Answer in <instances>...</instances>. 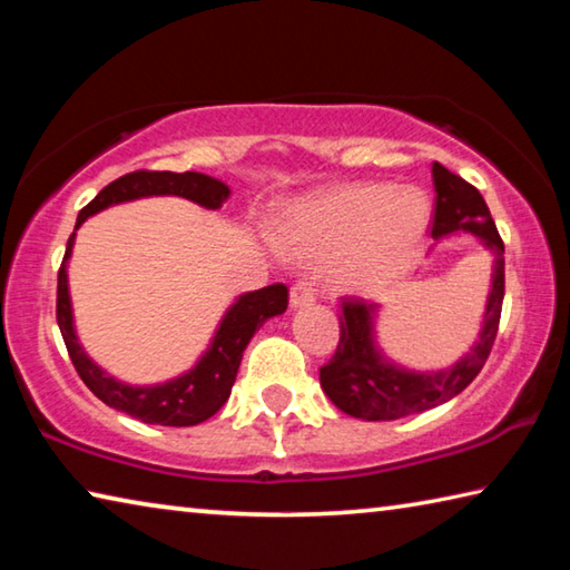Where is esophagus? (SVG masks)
Instances as JSON below:
<instances>
[{"label":"esophagus","instance_id":"34e87169","mask_svg":"<svg viewBox=\"0 0 570 570\" xmlns=\"http://www.w3.org/2000/svg\"><path fill=\"white\" fill-rule=\"evenodd\" d=\"M288 298H292V306H302V304L314 302V284L306 282V278H298V282L292 286V294H288Z\"/></svg>","mask_w":570,"mask_h":570}]
</instances>
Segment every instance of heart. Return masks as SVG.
<instances>
[{"label":"heart","mask_w":570,"mask_h":570,"mask_svg":"<svg viewBox=\"0 0 570 570\" xmlns=\"http://www.w3.org/2000/svg\"><path fill=\"white\" fill-rule=\"evenodd\" d=\"M430 204L414 188L354 183L296 204L278 238L304 256H332V278L346 292H366L394 276L422 244Z\"/></svg>","instance_id":"1"}]
</instances>
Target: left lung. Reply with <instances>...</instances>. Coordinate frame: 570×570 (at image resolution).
<instances>
[{
	"label": "left lung",
	"instance_id": "1",
	"mask_svg": "<svg viewBox=\"0 0 570 570\" xmlns=\"http://www.w3.org/2000/svg\"><path fill=\"white\" fill-rule=\"evenodd\" d=\"M432 183H435V218H432L430 234L440 238L452 230H470L495 256L493 288L488 296L485 320L478 344L470 354L450 366L445 372H407L390 364L374 346L372 316L374 304L364 298L344 296L340 316V344L330 362L320 370L322 390L336 407L352 414V417L380 422L400 420L407 414L438 407L460 394L478 377L482 364L488 362L493 350L500 312H503L505 296V246L500 238L495 220L482 200L480 190L462 180L445 166H432Z\"/></svg>",
	"mask_w": 570,
	"mask_h": 570
}]
</instances>
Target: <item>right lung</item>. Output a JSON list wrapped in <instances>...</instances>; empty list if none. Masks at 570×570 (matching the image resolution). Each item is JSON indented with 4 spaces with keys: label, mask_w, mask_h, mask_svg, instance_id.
<instances>
[{
    "label": "right lung",
    "mask_w": 570,
    "mask_h": 570,
    "mask_svg": "<svg viewBox=\"0 0 570 570\" xmlns=\"http://www.w3.org/2000/svg\"><path fill=\"white\" fill-rule=\"evenodd\" d=\"M228 186L204 173H170V170H132L125 173L110 186H105L88 206L77 216L75 230L85 224V218L98 210L135 200L146 196H180L204 208H220L228 198ZM75 234L67 238V250L60 272H57V324H60L67 354L75 364L80 380L88 384L95 397L108 407L120 410L130 417L148 424H166V428H190V424L206 422L224 407L230 387L236 382V372L244 356L246 344L256 334L258 326L276 314H284L288 306V288L284 284H272L258 292L244 294L228 308L224 322L210 342L208 352L190 372L166 384L153 387H130L112 380L82 352L72 326L70 292H67V258L72 254Z\"/></svg>",
    "instance_id": "1"
}]
</instances>
